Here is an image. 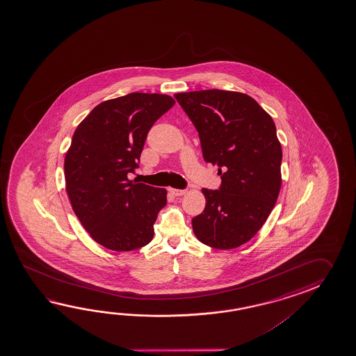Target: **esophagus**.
I'll return each instance as SVG.
<instances>
[{
	"label": "esophagus",
	"mask_w": 356,
	"mask_h": 356,
	"mask_svg": "<svg viewBox=\"0 0 356 356\" xmlns=\"http://www.w3.org/2000/svg\"><path fill=\"white\" fill-rule=\"evenodd\" d=\"M169 192L173 195V196H183L186 195V189H177V188H169Z\"/></svg>",
	"instance_id": "1"
}]
</instances>
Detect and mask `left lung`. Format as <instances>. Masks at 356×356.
Returning a JSON list of instances; mask_svg holds the SVG:
<instances>
[{"label": "left lung", "instance_id": "left-lung-1", "mask_svg": "<svg viewBox=\"0 0 356 356\" xmlns=\"http://www.w3.org/2000/svg\"><path fill=\"white\" fill-rule=\"evenodd\" d=\"M195 124L206 163L219 167V189L204 188L206 206L192 219L197 239L233 250L257 234L281 188L282 150L271 115L238 91L177 92Z\"/></svg>", "mask_w": 356, "mask_h": 356}]
</instances>
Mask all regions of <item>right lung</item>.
I'll use <instances>...</instances> for the list:
<instances>
[{"instance_id": "right-lung-1", "label": "right lung", "mask_w": 356, "mask_h": 356, "mask_svg": "<svg viewBox=\"0 0 356 356\" xmlns=\"http://www.w3.org/2000/svg\"><path fill=\"white\" fill-rule=\"evenodd\" d=\"M165 94L131 92L102 102L74 132L65 156L72 210L100 245L115 252L152 242L167 189L129 181L152 124L175 106Z\"/></svg>"}]
</instances>
